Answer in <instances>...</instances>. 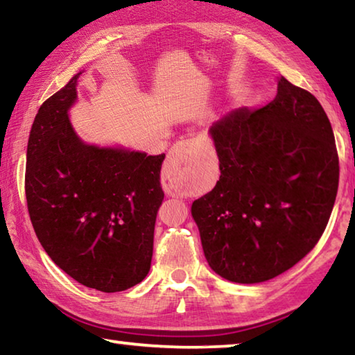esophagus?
Listing matches in <instances>:
<instances>
[{
	"instance_id": "34e87169",
	"label": "esophagus",
	"mask_w": 355,
	"mask_h": 355,
	"mask_svg": "<svg viewBox=\"0 0 355 355\" xmlns=\"http://www.w3.org/2000/svg\"><path fill=\"white\" fill-rule=\"evenodd\" d=\"M199 148L194 139L180 141L171 148L163 171V184L169 194H178L182 189L183 180L189 173Z\"/></svg>"
}]
</instances>
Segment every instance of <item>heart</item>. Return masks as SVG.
Wrapping results in <instances>:
<instances>
[{
    "instance_id": "1",
    "label": "heart",
    "mask_w": 355,
    "mask_h": 355,
    "mask_svg": "<svg viewBox=\"0 0 355 355\" xmlns=\"http://www.w3.org/2000/svg\"><path fill=\"white\" fill-rule=\"evenodd\" d=\"M248 100V95H245V92H241V94H238L236 95V98H235V101L236 103H244V101Z\"/></svg>"
}]
</instances>
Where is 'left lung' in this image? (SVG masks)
Masks as SVG:
<instances>
[{
    "label": "left lung",
    "instance_id": "1",
    "mask_svg": "<svg viewBox=\"0 0 355 355\" xmlns=\"http://www.w3.org/2000/svg\"><path fill=\"white\" fill-rule=\"evenodd\" d=\"M220 177L191 214L213 271L260 284L320 241L338 189L330 122L313 95L280 76L261 110H235L209 128Z\"/></svg>",
    "mask_w": 355,
    "mask_h": 355
}]
</instances>
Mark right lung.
<instances>
[{
  "mask_svg": "<svg viewBox=\"0 0 355 355\" xmlns=\"http://www.w3.org/2000/svg\"><path fill=\"white\" fill-rule=\"evenodd\" d=\"M78 71L39 107L26 150L25 191L48 257L81 285L123 291L146 279L164 192V153L84 142L70 122Z\"/></svg>",
  "mask_w": 355,
  "mask_h": 355,
  "instance_id": "add662e5",
  "label": "right lung"
}]
</instances>
